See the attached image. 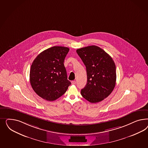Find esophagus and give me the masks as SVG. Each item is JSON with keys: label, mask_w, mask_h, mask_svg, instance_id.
<instances>
[{"label": "esophagus", "mask_w": 148, "mask_h": 148, "mask_svg": "<svg viewBox=\"0 0 148 148\" xmlns=\"http://www.w3.org/2000/svg\"><path fill=\"white\" fill-rule=\"evenodd\" d=\"M72 85H75L76 84V81H72L71 82Z\"/></svg>", "instance_id": "1"}]
</instances>
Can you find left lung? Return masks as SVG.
I'll use <instances>...</instances> for the list:
<instances>
[{
  "mask_svg": "<svg viewBox=\"0 0 148 148\" xmlns=\"http://www.w3.org/2000/svg\"><path fill=\"white\" fill-rule=\"evenodd\" d=\"M86 67L87 82L82 96L91 103H98L112 93L116 82V68L112 58L103 49L90 45L76 50Z\"/></svg>",
  "mask_w": 148,
  "mask_h": 148,
  "instance_id": "obj_1",
  "label": "left lung"
}]
</instances>
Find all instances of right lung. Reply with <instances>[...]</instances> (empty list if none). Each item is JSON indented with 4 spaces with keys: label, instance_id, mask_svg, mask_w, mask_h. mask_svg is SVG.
Masks as SVG:
<instances>
[{
    "label": "right lung",
    "instance_id": "obj_1",
    "mask_svg": "<svg viewBox=\"0 0 148 148\" xmlns=\"http://www.w3.org/2000/svg\"><path fill=\"white\" fill-rule=\"evenodd\" d=\"M69 49L54 46L39 54L32 63L30 81L36 94L47 101H54L67 91V79L64 60Z\"/></svg>",
    "mask_w": 148,
    "mask_h": 148
}]
</instances>
